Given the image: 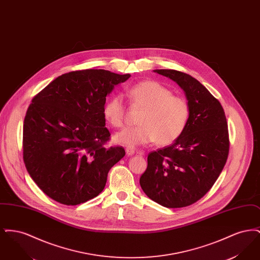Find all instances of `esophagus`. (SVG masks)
<instances>
[{"label":"esophagus","instance_id":"34e87169","mask_svg":"<svg viewBox=\"0 0 260 260\" xmlns=\"http://www.w3.org/2000/svg\"><path fill=\"white\" fill-rule=\"evenodd\" d=\"M125 153H126V155H127V156H133V155H135L136 150L134 148L128 147V148L125 149Z\"/></svg>","mask_w":260,"mask_h":260}]
</instances>
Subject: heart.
I'll use <instances>...</instances> for the list:
<instances>
[{"mask_svg":"<svg viewBox=\"0 0 260 260\" xmlns=\"http://www.w3.org/2000/svg\"><path fill=\"white\" fill-rule=\"evenodd\" d=\"M128 95L135 107L143 109L136 127H126L118 133L116 143L136 147L156 141L167 146L177 140L185 131L190 118L187 100L173 95V91L158 82H140L131 87ZM103 116L108 124L120 127L124 123L125 106L121 95H114L103 107Z\"/></svg>","mask_w":260,"mask_h":260,"instance_id":"b5f03b06","label":"heart"}]
</instances>
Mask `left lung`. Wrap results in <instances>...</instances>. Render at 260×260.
Returning a JSON list of instances; mask_svg holds the SVG:
<instances>
[{"label":"left lung","instance_id":"1","mask_svg":"<svg viewBox=\"0 0 260 260\" xmlns=\"http://www.w3.org/2000/svg\"><path fill=\"white\" fill-rule=\"evenodd\" d=\"M154 72L183 89L190 118L173 144L149 154L139 183L162 207L183 208L204 197L222 172L229 152L227 121L219 101L192 76L171 69Z\"/></svg>","mask_w":260,"mask_h":260}]
</instances>
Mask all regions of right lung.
Returning a JSON list of instances; mask_svg holds the SVG:
<instances>
[{"label": "right lung", "mask_w": 260, "mask_h": 260, "mask_svg": "<svg viewBox=\"0 0 260 260\" xmlns=\"http://www.w3.org/2000/svg\"><path fill=\"white\" fill-rule=\"evenodd\" d=\"M129 77L102 69L69 72L32 100L23 125V159L50 198L76 206L104 189L110 169L125 153L122 146H104L110 133L103 107L114 87Z\"/></svg>", "instance_id": "add662e5"}]
</instances>
